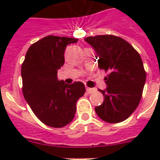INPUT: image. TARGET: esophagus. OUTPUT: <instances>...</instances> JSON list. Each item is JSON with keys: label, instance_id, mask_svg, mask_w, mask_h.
<instances>
[{"label": "esophagus", "instance_id": "1", "mask_svg": "<svg viewBox=\"0 0 160 160\" xmlns=\"http://www.w3.org/2000/svg\"><path fill=\"white\" fill-rule=\"evenodd\" d=\"M85 89H86V93L87 94H92V93L96 91V89H95V88H90L88 86H85Z\"/></svg>", "mask_w": 160, "mask_h": 160}]
</instances>
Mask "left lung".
<instances>
[{"instance_id": "obj_1", "label": "left lung", "mask_w": 160, "mask_h": 160, "mask_svg": "<svg viewBox=\"0 0 160 160\" xmlns=\"http://www.w3.org/2000/svg\"><path fill=\"white\" fill-rule=\"evenodd\" d=\"M85 41L95 49L99 68L108 72L106 89L98 90L105 99L95 112L107 123L124 121L141 100L146 80L141 57L129 42L113 35L89 36Z\"/></svg>"}]
</instances>
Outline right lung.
<instances>
[{
	"label": "right lung",
	"instance_id": "right-lung-1",
	"mask_svg": "<svg viewBox=\"0 0 160 160\" xmlns=\"http://www.w3.org/2000/svg\"><path fill=\"white\" fill-rule=\"evenodd\" d=\"M78 39L48 36L32 44L21 65L22 92L36 116L48 126L62 128L72 121L76 101L85 85L58 80L57 70L65 63V51Z\"/></svg>",
	"mask_w": 160,
	"mask_h": 160
}]
</instances>
